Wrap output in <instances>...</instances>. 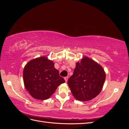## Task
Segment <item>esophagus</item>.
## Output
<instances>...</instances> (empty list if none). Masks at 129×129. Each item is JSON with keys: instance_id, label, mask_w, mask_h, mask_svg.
I'll list each match as a JSON object with an SVG mask.
<instances>
[{"instance_id": "1", "label": "esophagus", "mask_w": 129, "mask_h": 129, "mask_svg": "<svg viewBox=\"0 0 129 129\" xmlns=\"http://www.w3.org/2000/svg\"><path fill=\"white\" fill-rule=\"evenodd\" d=\"M64 80L66 81V82H67V81H68V77H65L64 78Z\"/></svg>"}]
</instances>
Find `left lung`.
Here are the masks:
<instances>
[{"label": "left lung", "instance_id": "left-lung-1", "mask_svg": "<svg viewBox=\"0 0 129 129\" xmlns=\"http://www.w3.org/2000/svg\"><path fill=\"white\" fill-rule=\"evenodd\" d=\"M105 77L102 66L84 56L76 63L74 73L68 80V84L75 99L85 102L94 99L101 92Z\"/></svg>", "mask_w": 129, "mask_h": 129}]
</instances>
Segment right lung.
Wrapping results in <instances>:
<instances>
[{
  "instance_id": "1",
  "label": "right lung",
  "mask_w": 129,
  "mask_h": 129,
  "mask_svg": "<svg viewBox=\"0 0 129 129\" xmlns=\"http://www.w3.org/2000/svg\"><path fill=\"white\" fill-rule=\"evenodd\" d=\"M23 79L26 89L34 99H48L57 87L65 82L54 67L53 61L41 56L29 61L24 68Z\"/></svg>"
}]
</instances>
